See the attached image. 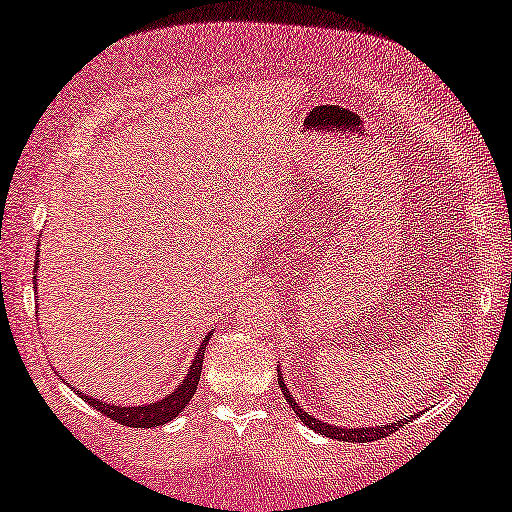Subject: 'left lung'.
<instances>
[{
	"instance_id": "8db88e82",
	"label": "left lung",
	"mask_w": 512,
	"mask_h": 512,
	"mask_svg": "<svg viewBox=\"0 0 512 512\" xmlns=\"http://www.w3.org/2000/svg\"><path fill=\"white\" fill-rule=\"evenodd\" d=\"M279 387H282L284 396H286V403L291 405L293 412L300 417V422H303L305 426H310V429H314L317 433H321V436L326 438H335V440H345V443H370V440H380L384 436H391V433L401 431L405 424L410 422L412 417L408 419H401V422H394V424H382V426H366V429H345V426H333L328 422H321V419L307 415V412L303 410V405H298L296 401H293L289 389H286L284 384V377L282 373H279Z\"/></svg>"
}]
</instances>
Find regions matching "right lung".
Returning a JSON list of instances; mask_svg holds the SVG:
<instances>
[{
	"label": "right lung",
	"instance_id": "right-lung-1",
	"mask_svg": "<svg viewBox=\"0 0 512 512\" xmlns=\"http://www.w3.org/2000/svg\"><path fill=\"white\" fill-rule=\"evenodd\" d=\"M34 270H37V268H34ZM34 289H37V277H34ZM212 333H214V328L205 335V340H202L198 352H195L191 370H188L184 382H179L177 389L170 391V394L163 396L156 403L130 408V405H114V403L100 401V398H93V396H86V394H81V396L86 398V403L93 405L97 412H102L104 417L114 419V422L123 424V426H132V429H156V426H160V424L172 422L174 417H179L181 412H184L186 405L191 403L195 389H198L200 373H202V359H205V347H207L209 335H212ZM76 394H79V391H76Z\"/></svg>",
	"mask_w": 512,
	"mask_h": 512
}]
</instances>
